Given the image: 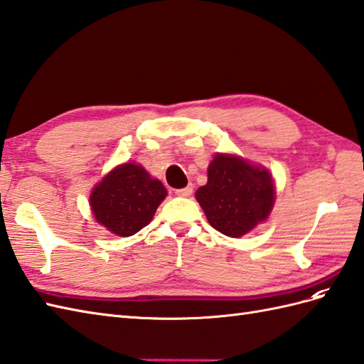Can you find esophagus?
I'll list each match as a JSON object with an SVG mask.
<instances>
[{"mask_svg":"<svg viewBox=\"0 0 364 364\" xmlns=\"http://www.w3.org/2000/svg\"><path fill=\"white\" fill-rule=\"evenodd\" d=\"M192 184H189V186H186V188H183V189H176L175 191V193L178 195V197H189V195L192 193Z\"/></svg>","mask_w":364,"mask_h":364,"instance_id":"esophagus-1","label":"esophagus"}]
</instances>
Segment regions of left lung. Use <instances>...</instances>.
<instances>
[{
    "label": "left lung",
    "instance_id": "1",
    "mask_svg": "<svg viewBox=\"0 0 364 364\" xmlns=\"http://www.w3.org/2000/svg\"><path fill=\"white\" fill-rule=\"evenodd\" d=\"M195 197L213 229L240 238L269 217L275 184L266 167L237 155L217 154L208 167V183Z\"/></svg>",
    "mask_w": 364,
    "mask_h": 364
}]
</instances>
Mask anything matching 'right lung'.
<instances>
[{
	"label": "right lung",
	"mask_w": 364,
	"mask_h": 364,
	"mask_svg": "<svg viewBox=\"0 0 364 364\" xmlns=\"http://www.w3.org/2000/svg\"><path fill=\"white\" fill-rule=\"evenodd\" d=\"M166 195L163 183L141 164L124 163L93 188L89 203L100 225L118 237H130L152 221Z\"/></svg>",
	"instance_id": "1"
}]
</instances>
